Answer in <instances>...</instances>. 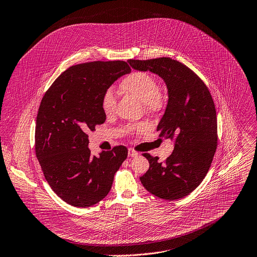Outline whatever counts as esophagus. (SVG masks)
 <instances>
[{
    "mask_svg": "<svg viewBox=\"0 0 257 257\" xmlns=\"http://www.w3.org/2000/svg\"><path fill=\"white\" fill-rule=\"evenodd\" d=\"M128 155H129V157L134 158V157H137V156H138V153H137L134 149L130 148V149H129V151H128Z\"/></svg>",
    "mask_w": 257,
    "mask_h": 257,
    "instance_id": "obj_1",
    "label": "esophagus"
}]
</instances>
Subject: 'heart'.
I'll use <instances>...</instances> for the list:
<instances>
[{"mask_svg":"<svg viewBox=\"0 0 257 257\" xmlns=\"http://www.w3.org/2000/svg\"><path fill=\"white\" fill-rule=\"evenodd\" d=\"M119 88L123 93H126V94L143 101L145 108L150 112H158L164 107V98H163L160 92V86L157 80L148 73H130L121 80ZM114 107V93L110 88H108L101 95L100 108L104 114L109 115L113 112ZM143 128H145V124L128 126L129 131H137Z\"/></svg>","mask_w":257,"mask_h":257,"instance_id":"1","label":"heart"}]
</instances>
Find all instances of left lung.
I'll use <instances>...</instances> for the list:
<instances>
[{"instance_id":"obj_1","label":"left lung","mask_w":257,"mask_h":257,"mask_svg":"<svg viewBox=\"0 0 257 257\" xmlns=\"http://www.w3.org/2000/svg\"><path fill=\"white\" fill-rule=\"evenodd\" d=\"M138 71L158 74L168 88V104L157 131L161 138H175L172 154L164 161L144 156L150 168L141 176L156 197L174 201L196 190L205 178L217 148V116L204 81L185 64L170 57L129 59Z\"/></svg>"}]
</instances>
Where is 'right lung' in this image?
I'll return each instance as SVG.
<instances>
[{
  "instance_id": "1",
  "label": "right lung",
  "mask_w": 257,
  "mask_h": 257,
  "mask_svg": "<svg viewBox=\"0 0 257 257\" xmlns=\"http://www.w3.org/2000/svg\"><path fill=\"white\" fill-rule=\"evenodd\" d=\"M131 72L127 62L91 61L64 71L45 92L37 114L35 150L44 176L67 204L90 207L106 197L128 150L116 146L92 156L88 133L103 124V92Z\"/></svg>"
}]
</instances>
